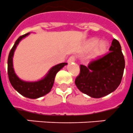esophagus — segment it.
<instances>
[{
	"label": "esophagus",
	"mask_w": 133,
	"mask_h": 133,
	"mask_svg": "<svg viewBox=\"0 0 133 133\" xmlns=\"http://www.w3.org/2000/svg\"><path fill=\"white\" fill-rule=\"evenodd\" d=\"M75 60H76V58H75V57L74 56H71V57H70L68 59V62L69 63H72V62H74V61H75Z\"/></svg>",
	"instance_id": "esophagus-1"
}]
</instances>
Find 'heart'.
I'll return each instance as SVG.
<instances>
[{
  "label": "heart",
  "mask_w": 133,
  "mask_h": 133,
  "mask_svg": "<svg viewBox=\"0 0 133 133\" xmlns=\"http://www.w3.org/2000/svg\"><path fill=\"white\" fill-rule=\"evenodd\" d=\"M108 48L107 42L105 41L99 42L98 39H91L87 42V48L91 50L94 48L92 52L93 57H98L105 53Z\"/></svg>",
  "instance_id": "1"
}]
</instances>
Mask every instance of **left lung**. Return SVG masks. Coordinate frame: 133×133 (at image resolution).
<instances>
[{"instance_id": "1", "label": "left lung", "mask_w": 133, "mask_h": 133, "mask_svg": "<svg viewBox=\"0 0 133 133\" xmlns=\"http://www.w3.org/2000/svg\"><path fill=\"white\" fill-rule=\"evenodd\" d=\"M109 52L93 60L88 66L80 65L75 84L81 92L99 98L114 91L120 84L125 68L124 57L119 42L113 39Z\"/></svg>"}]
</instances>
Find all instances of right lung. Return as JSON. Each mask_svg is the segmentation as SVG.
<instances>
[{"mask_svg":"<svg viewBox=\"0 0 133 133\" xmlns=\"http://www.w3.org/2000/svg\"><path fill=\"white\" fill-rule=\"evenodd\" d=\"M29 34L30 33H28L25 35L19 37V38L16 41L14 46L11 49L10 52L9 54L8 61H7V72H8L9 80L12 87L16 91L22 95L23 96L31 99H36L44 96L50 91L52 87L53 86L55 78L57 73L68 63H61L56 65L48 71L45 77L37 81L27 82L20 79L14 72V67H13V57H14V51L19 42Z\"/></svg>","mask_w":133,"mask_h":133,"instance_id":"1","label":"right lung"}]
</instances>
